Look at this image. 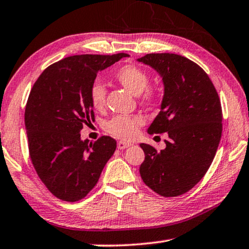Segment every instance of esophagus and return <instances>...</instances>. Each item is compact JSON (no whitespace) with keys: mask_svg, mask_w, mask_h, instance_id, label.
<instances>
[{"mask_svg":"<svg viewBox=\"0 0 249 249\" xmlns=\"http://www.w3.org/2000/svg\"><path fill=\"white\" fill-rule=\"evenodd\" d=\"M131 145H132L131 143H127V142H124V141L117 142V148L118 149H125V148L129 147Z\"/></svg>","mask_w":249,"mask_h":249,"instance_id":"1","label":"esophagus"}]
</instances>
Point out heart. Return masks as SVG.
Here are the masks:
<instances>
[{"label":"heart","mask_w":249,"mask_h":249,"mask_svg":"<svg viewBox=\"0 0 249 249\" xmlns=\"http://www.w3.org/2000/svg\"><path fill=\"white\" fill-rule=\"evenodd\" d=\"M115 78L134 95L144 92V100L152 101L155 93L147 89L149 78L147 73L139 66L127 64L121 66L115 72ZM106 89L100 82H94L89 88V102L93 108L102 109L105 104ZM143 123L139 116H116L106 124V131L118 139L129 140L136 135L137 128Z\"/></svg>","instance_id":"obj_1"}]
</instances>
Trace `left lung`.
I'll return each instance as SVG.
<instances>
[{
	"instance_id": "obj_1",
	"label": "left lung",
	"mask_w": 249,
	"mask_h": 249,
	"mask_svg": "<svg viewBox=\"0 0 249 249\" xmlns=\"http://www.w3.org/2000/svg\"><path fill=\"white\" fill-rule=\"evenodd\" d=\"M160 75L164 96L149 134L167 133L166 147L141 144L145 160L142 179L157 194L175 197L188 192L210 168L223 129L220 100L205 71L188 58L152 53L137 60Z\"/></svg>"
}]
</instances>
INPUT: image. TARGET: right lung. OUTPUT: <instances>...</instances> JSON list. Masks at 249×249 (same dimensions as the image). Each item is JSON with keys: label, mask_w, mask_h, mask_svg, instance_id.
Returning a JSON list of instances; mask_svg holds the SVG:
<instances>
[{"label": "right lung", "mask_w": 249, "mask_h": 249, "mask_svg": "<svg viewBox=\"0 0 249 249\" xmlns=\"http://www.w3.org/2000/svg\"><path fill=\"white\" fill-rule=\"evenodd\" d=\"M128 54L74 55L43 71L25 106V128L32 164L52 194L77 202L95 186L116 141H82L83 125L94 121L89 88L98 71Z\"/></svg>", "instance_id": "add662e5"}]
</instances>
